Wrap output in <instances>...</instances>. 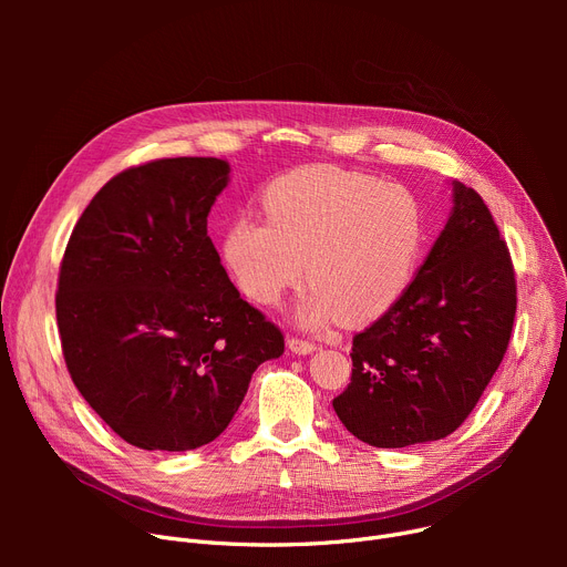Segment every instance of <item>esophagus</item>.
Wrapping results in <instances>:
<instances>
[{
    "mask_svg": "<svg viewBox=\"0 0 567 567\" xmlns=\"http://www.w3.org/2000/svg\"><path fill=\"white\" fill-rule=\"evenodd\" d=\"M287 344H289V349H291L293 353H299V355L312 353V351L317 349V344H315V342L303 340V338H289V340H287Z\"/></svg>",
    "mask_w": 567,
    "mask_h": 567,
    "instance_id": "34e87169",
    "label": "esophagus"
}]
</instances>
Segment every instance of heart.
Listing matches in <instances>:
<instances>
[{"mask_svg":"<svg viewBox=\"0 0 567 567\" xmlns=\"http://www.w3.org/2000/svg\"><path fill=\"white\" fill-rule=\"evenodd\" d=\"M266 223L236 218L223 259L236 285L261 306H278L303 276L310 326L340 317L365 323L409 289L425 241L421 204L398 184L315 165L289 172L261 195Z\"/></svg>","mask_w":567,"mask_h":567,"instance_id":"heart-1","label":"heart"}]
</instances>
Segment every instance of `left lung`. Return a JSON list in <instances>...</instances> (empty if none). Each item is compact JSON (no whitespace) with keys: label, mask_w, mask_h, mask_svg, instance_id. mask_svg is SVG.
<instances>
[{"label":"left lung","mask_w":567,"mask_h":567,"mask_svg":"<svg viewBox=\"0 0 567 567\" xmlns=\"http://www.w3.org/2000/svg\"><path fill=\"white\" fill-rule=\"evenodd\" d=\"M517 282L487 204L453 184V212L402 299L353 336L342 425L377 449L453 434L508 349Z\"/></svg>","instance_id":"obj_1"}]
</instances>
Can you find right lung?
Returning a JSON list of instances; mask_svg holds the SVG:
<instances>
[{"label":"right lung","instance_id":"obj_1","mask_svg":"<svg viewBox=\"0 0 567 567\" xmlns=\"http://www.w3.org/2000/svg\"><path fill=\"white\" fill-rule=\"evenodd\" d=\"M220 158H161L112 176L59 266L56 326L80 395L124 441L212 443L285 336L241 299L206 234Z\"/></svg>","mask_w":567,"mask_h":567}]
</instances>
